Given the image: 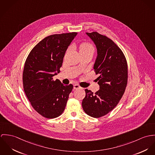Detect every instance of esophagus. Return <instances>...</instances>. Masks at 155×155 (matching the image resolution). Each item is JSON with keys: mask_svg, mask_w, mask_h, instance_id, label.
Instances as JSON below:
<instances>
[{"mask_svg": "<svg viewBox=\"0 0 155 155\" xmlns=\"http://www.w3.org/2000/svg\"><path fill=\"white\" fill-rule=\"evenodd\" d=\"M81 88V87H80L77 84H75L74 85V89H78V88Z\"/></svg>", "mask_w": 155, "mask_h": 155, "instance_id": "34e87169", "label": "esophagus"}]
</instances>
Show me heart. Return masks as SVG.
I'll use <instances>...</instances> for the list:
<instances>
[{"instance_id":"1","label":"heart","mask_w":155,"mask_h":155,"mask_svg":"<svg viewBox=\"0 0 155 155\" xmlns=\"http://www.w3.org/2000/svg\"><path fill=\"white\" fill-rule=\"evenodd\" d=\"M80 52H93L94 51V46L88 42H83L79 46Z\"/></svg>"}]
</instances>
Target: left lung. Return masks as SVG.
<instances>
[{
    "label": "left lung",
    "mask_w": 155,
    "mask_h": 155,
    "mask_svg": "<svg viewBox=\"0 0 155 155\" xmlns=\"http://www.w3.org/2000/svg\"><path fill=\"white\" fill-rule=\"evenodd\" d=\"M94 41L97 56L94 65L100 89L93 93L86 89L82 106L86 114L100 118L112 111L122 98L128 81V66L124 54L109 38L97 32L86 33Z\"/></svg>",
    "instance_id": "obj_1"
}]
</instances>
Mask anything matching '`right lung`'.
I'll return each mask as SVG.
<instances>
[{"label":"right lung","instance_id":"1","mask_svg":"<svg viewBox=\"0 0 155 155\" xmlns=\"http://www.w3.org/2000/svg\"><path fill=\"white\" fill-rule=\"evenodd\" d=\"M77 33L49 35L30 52L22 74L25 95L35 110L45 118L60 116L65 108L73 85L65 86L53 77L60 72L65 52Z\"/></svg>","mask_w":155,"mask_h":155}]
</instances>
